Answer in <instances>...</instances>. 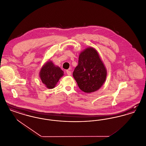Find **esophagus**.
<instances>
[{
	"instance_id": "34e87169",
	"label": "esophagus",
	"mask_w": 146,
	"mask_h": 146,
	"mask_svg": "<svg viewBox=\"0 0 146 146\" xmlns=\"http://www.w3.org/2000/svg\"><path fill=\"white\" fill-rule=\"evenodd\" d=\"M66 73H67V75H68V76H70L71 74V72L69 70H66Z\"/></svg>"
}]
</instances>
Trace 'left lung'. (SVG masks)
<instances>
[{
	"mask_svg": "<svg viewBox=\"0 0 146 146\" xmlns=\"http://www.w3.org/2000/svg\"><path fill=\"white\" fill-rule=\"evenodd\" d=\"M73 76L79 89L86 93L95 92L102 86L107 70L95 49L88 48L80 54Z\"/></svg>",
	"mask_w": 146,
	"mask_h": 146,
	"instance_id": "obj_1",
	"label": "left lung"
}]
</instances>
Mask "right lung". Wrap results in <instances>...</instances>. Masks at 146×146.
<instances>
[{
	"label": "right lung",
	"instance_id": "right-lung-1",
	"mask_svg": "<svg viewBox=\"0 0 146 146\" xmlns=\"http://www.w3.org/2000/svg\"><path fill=\"white\" fill-rule=\"evenodd\" d=\"M42 83L48 89L55 88L63 72L59 67L56 66L52 61H48L42 67L39 73Z\"/></svg>",
	"mask_w": 146,
	"mask_h": 146
}]
</instances>
